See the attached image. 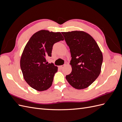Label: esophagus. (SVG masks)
<instances>
[{
    "label": "esophagus",
    "instance_id": "1",
    "mask_svg": "<svg viewBox=\"0 0 122 122\" xmlns=\"http://www.w3.org/2000/svg\"><path fill=\"white\" fill-rule=\"evenodd\" d=\"M66 66V65H61V66H60V68L61 69H63Z\"/></svg>",
    "mask_w": 122,
    "mask_h": 122
}]
</instances>
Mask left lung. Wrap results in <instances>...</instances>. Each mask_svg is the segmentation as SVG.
Segmentation results:
<instances>
[{
  "instance_id": "8db88e82",
  "label": "left lung",
  "mask_w": 122,
  "mask_h": 122,
  "mask_svg": "<svg viewBox=\"0 0 122 122\" xmlns=\"http://www.w3.org/2000/svg\"><path fill=\"white\" fill-rule=\"evenodd\" d=\"M70 48L72 72L66 76L69 84L76 89L89 86L101 72L103 55L92 36L83 31L62 32Z\"/></svg>"
}]
</instances>
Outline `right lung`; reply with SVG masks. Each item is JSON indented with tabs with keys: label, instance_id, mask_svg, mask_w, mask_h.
Returning a JSON list of instances; mask_svg holds the SVG:
<instances>
[{
	"label": "right lung",
	"instance_id": "obj_1",
	"mask_svg": "<svg viewBox=\"0 0 122 122\" xmlns=\"http://www.w3.org/2000/svg\"><path fill=\"white\" fill-rule=\"evenodd\" d=\"M64 38L60 32L41 30L33 35L25 46L20 58V67L24 79L29 86L44 91L51 86L57 67L47 64L51 56L54 44Z\"/></svg>",
	"mask_w": 122,
	"mask_h": 122
}]
</instances>
